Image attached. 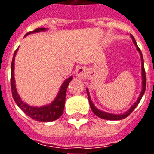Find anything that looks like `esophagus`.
Instances as JSON below:
<instances>
[{
    "instance_id": "esophagus-1",
    "label": "esophagus",
    "mask_w": 154,
    "mask_h": 154,
    "mask_svg": "<svg viewBox=\"0 0 154 154\" xmlns=\"http://www.w3.org/2000/svg\"><path fill=\"white\" fill-rule=\"evenodd\" d=\"M75 74L78 78H84V76L86 75V73H85V70H84V67L77 68V70H75Z\"/></svg>"
}]
</instances>
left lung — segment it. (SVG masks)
<instances>
[{
	"mask_svg": "<svg viewBox=\"0 0 154 154\" xmlns=\"http://www.w3.org/2000/svg\"><path fill=\"white\" fill-rule=\"evenodd\" d=\"M130 37L131 38V40L133 41V44L135 45L136 48V50L138 51L139 54H140V61H141V79H142V84H141V92L139 95L138 98H137V100H136V102L132 105V106H131L130 108L128 109L127 111H125L124 113H122V114H112V113H107V112L102 111V110H100L98 108H97L95 105L92 102V99H91V97H90L89 94V91L88 88H86L87 93H88V100H89V105L90 107L92 109V112L94 113V114H96L97 116L100 118V119H106V120H121L123 119H125L129 115V114L131 113V112L133 111L135 108H136V106H138V104L140 103V101L141 100L142 97H143V95H144V92H145V88H146V77H145V71H144V59H143V56H142L141 54V51L140 49L139 48L138 45H137V44H136V40L134 39V37L132 36V35H130Z\"/></svg>",
	"mask_w": 154,
	"mask_h": 154,
	"instance_id": "obj_1",
	"label": "left lung"
}]
</instances>
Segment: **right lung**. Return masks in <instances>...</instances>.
Instances as JSON below:
<instances>
[{
    "label": "right lung",
    "instance_id": "add662e5",
    "mask_svg": "<svg viewBox=\"0 0 154 154\" xmlns=\"http://www.w3.org/2000/svg\"><path fill=\"white\" fill-rule=\"evenodd\" d=\"M48 28H37L33 32H30L25 35L26 36L27 35L34 34L40 32H46ZM18 49L14 52V57H13L12 63H11V78H10V83H11V90H12L13 98L17 104V106L25 113V114L32 118V119L40 121V122H52L54 120L59 119L62 115L63 110H64L65 100H66V93L67 90V87L70 84V82L72 80L73 76H70L69 78L65 79L62 83V86L60 88L59 91L57 94L56 97L51 103L43 106H30L26 102H24L22 100L20 96L18 95L17 88H16L15 78H14V61H15V56Z\"/></svg>",
    "mask_w": 154,
    "mask_h": 154
}]
</instances>
